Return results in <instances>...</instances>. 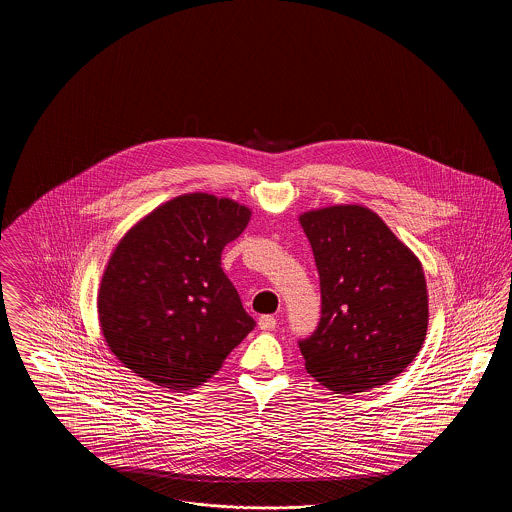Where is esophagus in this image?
<instances>
[{
    "label": "esophagus",
    "mask_w": 512,
    "mask_h": 512,
    "mask_svg": "<svg viewBox=\"0 0 512 512\" xmlns=\"http://www.w3.org/2000/svg\"><path fill=\"white\" fill-rule=\"evenodd\" d=\"M259 328L261 330H265V332H270V330H274L276 328V318L272 317V315H263V317H259Z\"/></svg>",
    "instance_id": "esophagus-1"
}]
</instances>
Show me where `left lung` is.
Instances as JSON below:
<instances>
[{
	"label": "left lung",
	"instance_id": "left-lung-1",
	"mask_svg": "<svg viewBox=\"0 0 512 512\" xmlns=\"http://www.w3.org/2000/svg\"><path fill=\"white\" fill-rule=\"evenodd\" d=\"M313 247L322 309L299 341L307 372L334 393H361L399 376L428 330L420 261L374 211L334 205L299 217Z\"/></svg>",
	"mask_w": 512,
	"mask_h": 512
}]
</instances>
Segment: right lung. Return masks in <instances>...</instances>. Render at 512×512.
Here are the masks:
<instances>
[{
  "label": "right lung",
  "instance_id": "add662e5",
  "mask_svg": "<svg viewBox=\"0 0 512 512\" xmlns=\"http://www.w3.org/2000/svg\"><path fill=\"white\" fill-rule=\"evenodd\" d=\"M251 211L228 197L184 194L153 209L115 247L101 276L99 326L111 353L161 388L207 382L253 330L220 267Z\"/></svg>",
  "mask_w": 512,
  "mask_h": 512
}]
</instances>
